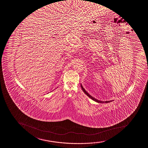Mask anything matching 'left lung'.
<instances>
[{
  "label": "left lung",
  "mask_w": 148,
  "mask_h": 148,
  "mask_svg": "<svg viewBox=\"0 0 148 148\" xmlns=\"http://www.w3.org/2000/svg\"><path fill=\"white\" fill-rule=\"evenodd\" d=\"M81 87H82V90H83V92H84L89 97H90V98L91 99H92L93 100L95 101H96V102H98V103H110V102H112V101H99L98 100H97L96 99H95V98H94V97H92V96H91V95H90V94H89L88 93H87V92H86V91L84 89V88H83V87H82V85H81Z\"/></svg>",
  "instance_id": "8db88e82"
}]
</instances>
